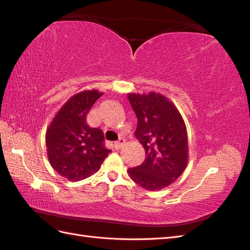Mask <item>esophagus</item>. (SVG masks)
<instances>
[{
  "instance_id": "1",
  "label": "esophagus",
  "mask_w": 250,
  "mask_h": 250,
  "mask_svg": "<svg viewBox=\"0 0 250 250\" xmlns=\"http://www.w3.org/2000/svg\"><path fill=\"white\" fill-rule=\"evenodd\" d=\"M115 148L117 149V150H119V149H121V148H123L124 146H125V140L124 139H122V138H120L116 143H115Z\"/></svg>"
}]
</instances>
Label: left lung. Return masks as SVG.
Returning a JSON list of instances; mask_svg holds the SVG:
<instances>
[{"label": "left lung", "mask_w": 250, "mask_h": 250, "mask_svg": "<svg viewBox=\"0 0 250 250\" xmlns=\"http://www.w3.org/2000/svg\"><path fill=\"white\" fill-rule=\"evenodd\" d=\"M127 97L138 119L135 138L146 152L143 164L128 169V174L145 190H161L174 183L187 167L188 146L185 121L173 103L160 93Z\"/></svg>", "instance_id": "1"}]
</instances>
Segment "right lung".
Wrapping results in <instances>:
<instances>
[{
  "mask_svg": "<svg viewBox=\"0 0 250 250\" xmlns=\"http://www.w3.org/2000/svg\"><path fill=\"white\" fill-rule=\"evenodd\" d=\"M103 93L84 90L70 98L56 113L46 133L51 166L71 181L89 177L100 169L111 150L104 146V134L86 123V115Z\"/></svg>",
  "mask_w": 250,
  "mask_h": 250,
  "instance_id": "1",
  "label": "right lung"
}]
</instances>
